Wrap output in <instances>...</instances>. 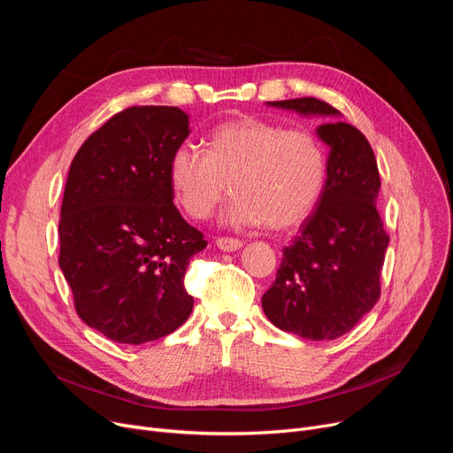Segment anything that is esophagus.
I'll return each instance as SVG.
<instances>
[{
	"label": "esophagus",
	"mask_w": 453,
	"mask_h": 453,
	"mask_svg": "<svg viewBox=\"0 0 453 453\" xmlns=\"http://www.w3.org/2000/svg\"><path fill=\"white\" fill-rule=\"evenodd\" d=\"M217 246L222 251H236V250L242 248V242L239 239H229V236H220V239H217Z\"/></svg>",
	"instance_id": "esophagus-1"
}]
</instances>
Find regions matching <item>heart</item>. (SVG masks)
Instances as JSON below:
<instances>
[{"instance_id":"obj_1","label":"heart","mask_w":453,"mask_h":453,"mask_svg":"<svg viewBox=\"0 0 453 453\" xmlns=\"http://www.w3.org/2000/svg\"><path fill=\"white\" fill-rule=\"evenodd\" d=\"M169 181L190 219H207L229 188L234 196L224 211L226 224L282 231L316 209L326 181V152L308 130H287L258 117L231 119L207 134L205 152L188 142L176 147Z\"/></svg>"}]
</instances>
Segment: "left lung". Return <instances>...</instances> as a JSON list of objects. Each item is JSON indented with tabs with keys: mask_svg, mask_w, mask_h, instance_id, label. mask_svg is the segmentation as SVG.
<instances>
[{
	"mask_svg": "<svg viewBox=\"0 0 453 453\" xmlns=\"http://www.w3.org/2000/svg\"><path fill=\"white\" fill-rule=\"evenodd\" d=\"M301 115L342 117L314 99L268 103ZM328 147L323 195L290 246L282 250L263 311L280 330L306 340H336L380 297L389 234L376 209L380 174L365 135L343 121L318 127Z\"/></svg>",
	"mask_w": 453,
	"mask_h": 453,
	"instance_id": "8db88e82",
	"label": "left lung"
}]
</instances>
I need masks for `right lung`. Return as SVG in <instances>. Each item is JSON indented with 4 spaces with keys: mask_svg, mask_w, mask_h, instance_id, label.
Returning <instances> with one entry per match:
<instances>
[{
    "mask_svg": "<svg viewBox=\"0 0 453 453\" xmlns=\"http://www.w3.org/2000/svg\"><path fill=\"white\" fill-rule=\"evenodd\" d=\"M187 135L183 110L132 106L71 161L58 265L79 318L111 342L159 340L193 311L183 277L207 242L173 203L169 181V159Z\"/></svg>",
    "mask_w": 453,
    "mask_h": 453,
    "instance_id": "right-lung-1",
    "label": "right lung"
}]
</instances>
